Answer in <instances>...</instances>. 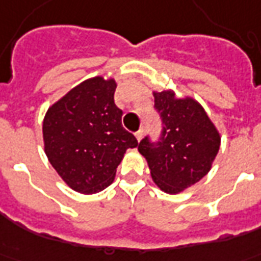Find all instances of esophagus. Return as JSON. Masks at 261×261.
Instances as JSON below:
<instances>
[{
    "label": "esophagus",
    "instance_id": "esophagus-1",
    "mask_svg": "<svg viewBox=\"0 0 261 261\" xmlns=\"http://www.w3.org/2000/svg\"><path fill=\"white\" fill-rule=\"evenodd\" d=\"M142 136H144V128H140V130H138V131H137V133H136L137 140L141 141V138H142Z\"/></svg>",
    "mask_w": 261,
    "mask_h": 261
}]
</instances>
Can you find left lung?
<instances>
[{"label":"left lung","mask_w":261,"mask_h":261,"mask_svg":"<svg viewBox=\"0 0 261 261\" xmlns=\"http://www.w3.org/2000/svg\"><path fill=\"white\" fill-rule=\"evenodd\" d=\"M162 131L158 140L145 136L138 150L160 190L178 194L209 173L220 149V136L203 108L171 91L153 92Z\"/></svg>","instance_id":"left-lung-1"}]
</instances>
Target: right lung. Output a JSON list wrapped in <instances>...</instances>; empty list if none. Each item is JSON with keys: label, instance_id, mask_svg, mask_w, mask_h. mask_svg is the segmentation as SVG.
<instances>
[{"label": "right lung", "instance_id": "right-lung-1", "mask_svg": "<svg viewBox=\"0 0 261 261\" xmlns=\"http://www.w3.org/2000/svg\"><path fill=\"white\" fill-rule=\"evenodd\" d=\"M115 80L94 77L48 109L42 136L49 163L70 188L95 194L113 182L116 169L138 141L121 124Z\"/></svg>", "mask_w": 261, "mask_h": 261}]
</instances>
